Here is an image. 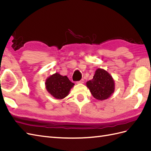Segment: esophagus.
Returning a JSON list of instances; mask_svg holds the SVG:
<instances>
[{"mask_svg": "<svg viewBox=\"0 0 151 151\" xmlns=\"http://www.w3.org/2000/svg\"><path fill=\"white\" fill-rule=\"evenodd\" d=\"M84 83V80L83 79H82L81 81L77 82V83H78V84H83Z\"/></svg>", "mask_w": 151, "mask_h": 151, "instance_id": "34e87169", "label": "esophagus"}]
</instances>
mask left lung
Instances as JSON below:
<instances>
[{
	"label": "left lung",
	"instance_id": "8db88e82",
	"mask_svg": "<svg viewBox=\"0 0 151 151\" xmlns=\"http://www.w3.org/2000/svg\"><path fill=\"white\" fill-rule=\"evenodd\" d=\"M93 97L98 100L106 99L115 91V81L109 73L103 68L96 70L93 79L86 83Z\"/></svg>",
	"mask_w": 151,
	"mask_h": 151
}]
</instances>
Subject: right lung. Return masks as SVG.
<instances>
[{"label":"right lung","mask_w":151,"mask_h":151,"mask_svg":"<svg viewBox=\"0 0 151 151\" xmlns=\"http://www.w3.org/2000/svg\"><path fill=\"white\" fill-rule=\"evenodd\" d=\"M74 84L67 76L55 73L49 76L45 81V87L48 92L57 99L65 98Z\"/></svg>","instance_id":"add662e5"}]
</instances>
